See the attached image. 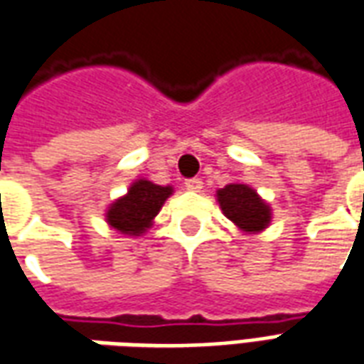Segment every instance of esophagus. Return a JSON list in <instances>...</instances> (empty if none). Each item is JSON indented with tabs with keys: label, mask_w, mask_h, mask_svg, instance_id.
I'll return each instance as SVG.
<instances>
[{
	"label": "esophagus",
	"mask_w": 364,
	"mask_h": 364,
	"mask_svg": "<svg viewBox=\"0 0 364 364\" xmlns=\"http://www.w3.org/2000/svg\"><path fill=\"white\" fill-rule=\"evenodd\" d=\"M185 187H187V191L198 193V191L203 189V181L197 179V177H193V179H187V181H185Z\"/></svg>",
	"instance_id": "34e87169"
}]
</instances>
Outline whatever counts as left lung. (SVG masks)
I'll return each instance as SVG.
<instances>
[{
  "mask_svg": "<svg viewBox=\"0 0 364 364\" xmlns=\"http://www.w3.org/2000/svg\"><path fill=\"white\" fill-rule=\"evenodd\" d=\"M216 200L224 216L244 234H259L269 228L273 218L267 200L245 183H230L224 189H218Z\"/></svg>",
  "mask_w": 364,
  "mask_h": 364,
  "instance_id": "1",
  "label": "left lung"
}]
</instances>
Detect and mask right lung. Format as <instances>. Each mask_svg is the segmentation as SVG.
<instances>
[{
    "instance_id": "1",
    "label": "right lung",
    "mask_w": 364,
    "mask_h": 364,
    "mask_svg": "<svg viewBox=\"0 0 364 364\" xmlns=\"http://www.w3.org/2000/svg\"><path fill=\"white\" fill-rule=\"evenodd\" d=\"M173 195L171 185H156L148 179H136L128 187L127 195L114 198L105 210V222L119 234L138 237L146 234L154 224L161 206Z\"/></svg>"
}]
</instances>
